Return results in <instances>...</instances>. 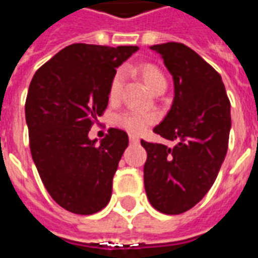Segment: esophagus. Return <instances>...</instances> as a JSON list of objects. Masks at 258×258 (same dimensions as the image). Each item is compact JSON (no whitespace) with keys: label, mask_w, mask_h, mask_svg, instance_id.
<instances>
[{"label":"esophagus","mask_w":258,"mask_h":258,"mask_svg":"<svg viewBox=\"0 0 258 258\" xmlns=\"http://www.w3.org/2000/svg\"><path fill=\"white\" fill-rule=\"evenodd\" d=\"M130 142L131 144H138L140 142V138L137 135H130Z\"/></svg>","instance_id":"34e87169"}]
</instances>
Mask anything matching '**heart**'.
Listing matches in <instances>:
<instances>
[{"instance_id": "obj_1", "label": "heart", "mask_w": 258, "mask_h": 258, "mask_svg": "<svg viewBox=\"0 0 258 258\" xmlns=\"http://www.w3.org/2000/svg\"><path fill=\"white\" fill-rule=\"evenodd\" d=\"M141 74L145 80L146 85L149 87V90H156L159 85H166L167 81L164 79L163 73L156 69L155 66L146 64L141 68ZM124 79H125V70L120 69L113 76L110 88H109V98L114 101L118 99V96L121 95L123 91ZM156 114L152 112H144V110H137V109H127L117 116L116 121L120 127H123L130 133H142L146 127H149L151 124L156 121Z\"/></svg>"}]
</instances>
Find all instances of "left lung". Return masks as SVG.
<instances>
[{
    "label": "left lung",
    "instance_id": "left-lung-1",
    "mask_svg": "<svg viewBox=\"0 0 258 258\" xmlns=\"http://www.w3.org/2000/svg\"><path fill=\"white\" fill-rule=\"evenodd\" d=\"M174 81L173 105L153 131L173 148L141 141L148 153L144 184L151 205L181 214L203 199L228 151L231 103L220 74L179 42L152 45Z\"/></svg>",
    "mask_w": 258,
    "mask_h": 258
}]
</instances>
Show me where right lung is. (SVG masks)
I'll return each mask as SVG.
<instances>
[{
  "mask_svg": "<svg viewBox=\"0 0 258 258\" xmlns=\"http://www.w3.org/2000/svg\"><path fill=\"white\" fill-rule=\"evenodd\" d=\"M137 51L73 44L33 76L25 106L31 156L48 194L74 214L98 213L110 200L128 135L110 128L98 141L88 133L106 109L116 69Z\"/></svg>",
  "mask_w": 258,
  "mask_h": 258,
  "instance_id": "add662e5",
  "label": "right lung"
}]
</instances>
